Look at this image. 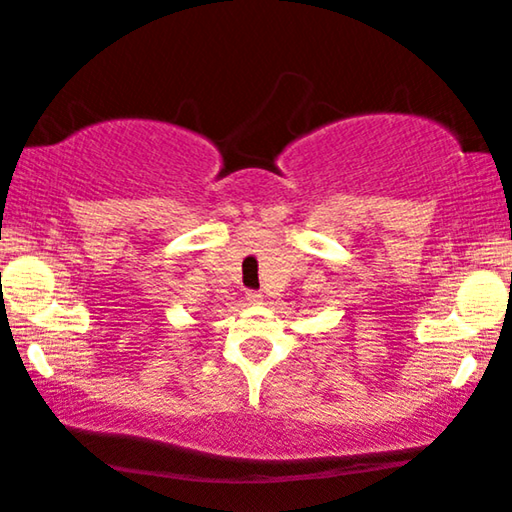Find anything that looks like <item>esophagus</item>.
Listing matches in <instances>:
<instances>
[{
	"mask_svg": "<svg viewBox=\"0 0 512 512\" xmlns=\"http://www.w3.org/2000/svg\"><path fill=\"white\" fill-rule=\"evenodd\" d=\"M247 302H251V305H261L263 295L258 291H247Z\"/></svg>",
	"mask_w": 512,
	"mask_h": 512,
	"instance_id": "obj_1",
	"label": "esophagus"
}]
</instances>
